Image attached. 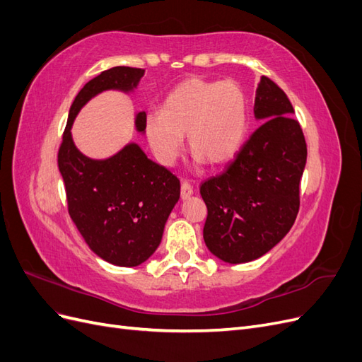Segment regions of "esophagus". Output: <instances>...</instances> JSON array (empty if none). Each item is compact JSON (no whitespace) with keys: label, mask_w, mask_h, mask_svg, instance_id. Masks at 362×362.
Segmentation results:
<instances>
[{"label":"esophagus","mask_w":362,"mask_h":362,"mask_svg":"<svg viewBox=\"0 0 362 362\" xmlns=\"http://www.w3.org/2000/svg\"><path fill=\"white\" fill-rule=\"evenodd\" d=\"M192 194H193L192 184L187 182V181H182V184H181V199H182V201L189 199Z\"/></svg>","instance_id":"34e87169"}]
</instances>
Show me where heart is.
I'll use <instances>...</instances> for the list:
<instances>
[{
  "mask_svg": "<svg viewBox=\"0 0 362 362\" xmlns=\"http://www.w3.org/2000/svg\"><path fill=\"white\" fill-rule=\"evenodd\" d=\"M145 136L157 160L172 164L187 136L196 163L231 160L247 131V101L235 81L189 78L164 98L160 112L145 116Z\"/></svg>",
  "mask_w": 362,
  "mask_h": 362,
  "instance_id": "b5f03b06",
  "label": "heart"
}]
</instances>
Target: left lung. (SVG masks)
Returning <instances> with one entry per match:
<instances>
[{"instance_id": "left-lung-1", "label": "left lung", "mask_w": 362, "mask_h": 362, "mask_svg": "<svg viewBox=\"0 0 362 362\" xmlns=\"http://www.w3.org/2000/svg\"><path fill=\"white\" fill-rule=\"evenodd\" d=\"M254 115L258 129L228 169L201 185L208 216L204 242L214 257L242 264L262 257L291 229L299 211L306 144L282 89L261 76Z\"/></svg>"}]
</instances>
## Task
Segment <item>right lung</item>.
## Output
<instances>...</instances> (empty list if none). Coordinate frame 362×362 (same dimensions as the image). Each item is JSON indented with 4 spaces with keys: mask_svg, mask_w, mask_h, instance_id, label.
I'll return each instance as SVG.
<instances>
[{
    "mask_svg": "<svg viewBox=\"0 0 362 362\" xmlns=\"http://www.w3.org/2000/svg\"><path fill=\"white\" fill-rule=\"evenodd\" d=\"M144 75L145 69L116 66L87 83L71 105L59 151L72 222L93 254L119 267L140 266L157 250L180 199V180L149 160L137 141L107 158L83 154L72 139V125L93 98L104 92L131 96ZM145 116L134 113V129L141 137Z\"/></svg>",
    "mask_w": 362,
    "mask_h": 362,
    "instance_id": "add662e5",
    "label": "right lung"
}]
</instances>
